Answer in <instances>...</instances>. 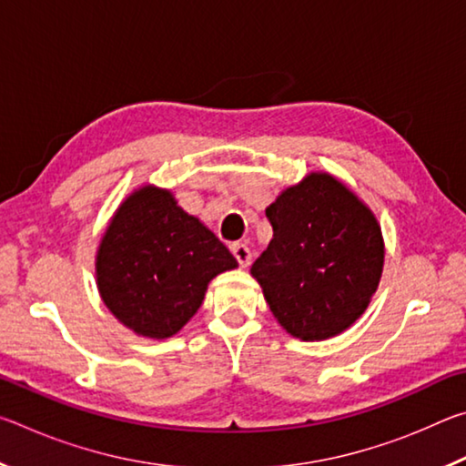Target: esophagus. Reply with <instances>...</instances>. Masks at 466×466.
Listing matches in <instances>:
<instances>
[{
    "label": "esophagus",
    "mask_w": 466,
    "mask_h": 466,
    "mask_svg": "<svg viewBox=\"0 0 466 466\" xmlns=\"http://www.w3.org/2000/svg\"><path fill=\"white\" fill-rule=\"evenodd\" d=\"M230 250H232V255L236 257V261H238V265L240 267H248L250 265V248L247 247V244H242V242H232L230 244Z\"/></svg>",
    "instance_id": "34e87169"
}]
</instances>
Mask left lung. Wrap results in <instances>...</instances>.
<instances>
[{
    "instance_id": "8db88e82",
    "label": "left lung",
    "mask_w": 466,
    "mask_h": 466,
    "mask_svg": "<svg viewBox=\"0 0 466 466\" xmlns=\"http://www.w3.org/2000/svg\"><path fill=\"white\" fill-rule=\"evenodd\" d=\"M273 228L250 267L279 325L302 341L343 333L368 309L384 240L368 205L327 172H310L265 209Z\"/></svg>"
}]
</instances>
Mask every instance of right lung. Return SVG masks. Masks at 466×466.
Segmentation results:
<instances>
[{
    "label": "right lung",
    "mask_w": 466,
    "mask_h": 466,
    "mask_svg": "<svg viewBox=\"0 0 466 466\" xmlns=\"http://www.w3.org/2000/svg\"><path fill=\"white\" fill-rule=\"evenodd\" d=\"M238 263L218 236L177 205L167 188L146 185L115 211L96 255V283L106 309L133 333L177 335L208 283Z\"/></svg>",
    "instance_id": "right-lung-1"
}]
</instances>
